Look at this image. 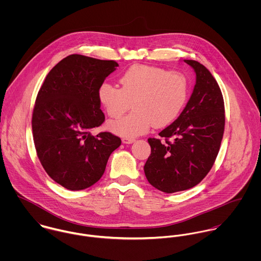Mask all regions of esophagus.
Wrapping results in <instances>:
<instances>
[{"instance_id":"1","label":"esophagus","mask_w":261,"mask_h":261,"mask_svg":"<svg viewBox=\"0 0 261 261\" xmlns=\"http://www.w3.org/2000/svg\"><path fill=\"white\" fill-rule=\"evenodd\" d=\"M134 142H135V139H132V138H123L122 139L123 144H133Z\"/></svg>"}]
</instances>
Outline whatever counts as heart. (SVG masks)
<instances>
[{
    "mask_svg": "<svg viewBox=\"0 0 261 261\" xmlns=\"http://www.w3.org/2000/svg\"><path fill=\"white\" fill-rule=\"evenodd\" d=\"M119 84L120 88L102 83L98 100L112 118L120 117L132 103L134 112L110 125L124 138L143 135L152 125L159 128L170 124L183 110L189 93V81L183 72L144 64L126 69Z\"/></svg>",
    "mask_w": 261,
    "mask_h": 261,
    "instance_id": "heart-1",
    "label": "heart"
}]
</instances>
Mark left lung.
I'll use <instances>...</instances> for the list:
<instances>
[{
	"mask_svg": "<svg viewBox=\"0 0 261 261\" xmlns=\"http://www.w3.org/2000/svg\"><path fill=\"white\" fill-rule=\"evenodd\" d=\"M196 72V84L184 111L149 138L150 154L144 167L151 186L175 193L198 185L213 167L223 138L225 109L221 89L210 71L195 60H184Z\"/></svg>",
	"mask_w": 261,
	"mask_h": 261,
	"instance_id": "left-lung-1",
	"label": "left lung"
}]
</instances>
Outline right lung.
<instances>
[{
  "mask_svg": "<svg viewBox=\"0 0 261 261\" xmlns=\"http://www.w3.org/2000/svg\"><path fill=\"white\" fill-rule=\"evenodd\" d=\"M117 66L72 54L50 70L39 89L32 115L38 159L48 176L68 190L95 184L121 144L110 132L91 135L106 119L98 89Z\"/></svg>",
  "mask_w": 261,
  "mask_h": 261,
  "instance_id": "add662e5",
  "label": "right lung"
}]
</instances>
